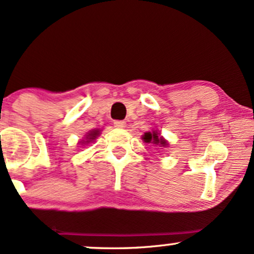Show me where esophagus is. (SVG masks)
Wrapping results in <instances>:
<instances>
[{
    "instance_id": "obj_1",
    "label": "esophagus",
    "mask_w": 254,
    "mask_h": 254,
    "mask_svg": "<svg viewBox=\"0 0 254 254\" xmlns=\"http://www.w3.org/2000/svg\"><path fill=\"white\" fill-rule=\"evenodd\" d=\"M113 124H115V127H118V129H123V127H125V125H127L124 121H115Z\"/></svg>"
}]
</instances>
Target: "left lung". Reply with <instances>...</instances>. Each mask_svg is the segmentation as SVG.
<instances>
[{"mask_svg": "<svg viewBox=\"0 0 254 254\" xmlns=\"http://www.w3.org/2000/svg\"><path fill=\"white\" fill-rule=\"evenodd\" d=\"M143 139H144V142H147V143H149V142H154L155 144H157V143L162 144V147L167 144V142H166L164 138H161V137L159 138V136H157L156 132H153V133L145 132L143 135Z\"/></svg>", "mask_w": 254, "mask_h": 254, "instance_id": "obj_1", "label": "left lung"}]
</instances>
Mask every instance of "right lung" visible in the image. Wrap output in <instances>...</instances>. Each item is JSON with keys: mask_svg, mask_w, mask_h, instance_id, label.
Segmentation results:
<instances>
[{"mask_svg": "<svg viewBox=\"0 0 254 254\" xmlns=\"http://www.w3.org/2000/svg\"><path fill=\"white\" fill-rule=\"evenodd\" d=\"M98 132H99V131H92V132L89 133V135H88V137H87V138H88V139H94L95 137L98 136ZM87 142H88V141H87Z\"/></svg>", "mask_w": 254, "mask_h": 254, "instance_id": "obj_1", "label": "right lung"}]
</instances>
